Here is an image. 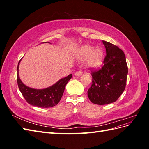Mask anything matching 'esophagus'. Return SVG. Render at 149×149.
<instances>
[{
    "label": "esophagus",
    "instance_id": "esophagus-1",
    "mask_svg": "<svg viewBox=\"0 0 149 149\" xmlns=\"http://www.w3.org/2000/svg\"><path fill=\"white\" fill-rule=\"evenodd\" d=\"M82 74H83V71H81V70H79V71H76V73H75V76H79L82 75Z\"/></svg>",
    "mask_w": 149,
    "mask_h": 149
}]
</instances>
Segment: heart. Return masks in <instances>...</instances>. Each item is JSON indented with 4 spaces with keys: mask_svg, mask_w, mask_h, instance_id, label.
Returning <instances> with one entry per match:
<instances>
[{
    "mask_svg": "<svg viewBox=\"0 0 149 149\" xmlns=\"http://www.w3.org/2000/svg\"><path fill=\"white\" fill-rule=\"evenodd\" d=\"M76 56L80 60H86V63L89 67H97L101 64L102 52L99 48H94L89 45H85L79 48Z\"/></svg>",
    "mask_w": 149,
    "mask_h": 149,
    "instance_id": "heart-1",
    "label": "heart"
}]
</instances>
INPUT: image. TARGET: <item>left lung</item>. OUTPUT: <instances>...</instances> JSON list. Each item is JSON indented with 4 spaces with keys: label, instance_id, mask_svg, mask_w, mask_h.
Instances as JSON below:
<instances>
[{
    "label": "left lung",
    "instance_id": "left-lung-1",
    "mask_svg": "<svg viewBox=\"0 0 149 149\" xmlns=\"http://www.w3.org/2000/svg\"><path fill=\"white\" fill-rule=\"evenodd\" d=\"M102 43L106 51L103 65L98 70L91 69L92 84L88 91L89 100L98 105L118 100L125 88L128 73L123 51L109 42Z\"/></svg>",
    "mask_w": 149,
    "mask_h": 149
}]
</instances>
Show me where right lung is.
Instances as JSON below:
<instances>
[{
  "label": "right lung",
  "mask_w": 149,
  "mask_h": 149,
  "mask_svg": "<svg viewBox=\"0 0 149 149\" xmlns=\"http://www.w3.org/2000/svg\"><path fill=\"white\" fill-rule=\"evenodd\" d=\"M19 61L17 66V84L20 91L29 104L40 107H51L60 102L64 93L66 84L72 77V74L62 78L52 86L43 89H32L25 86L19 76Z\"/></svg>",
  "instance_id": "obj_1"
}]
</instances>
